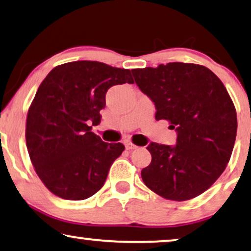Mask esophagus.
<instances>
[{"mask_svg":"<svg viewBox=\"0 0 251 251\" xmlns=\"http://www.w3.org/2000/svg\"><path fill=\"white\" fill-rule=\"evenodd\" d=\"M125 148L127 150H134V149H136V146L135 144H133V143H130V142H127L126 144H125Z\"/></svg>","mask_w":251,"mask_h":251,"instance_id":"34e87169","label":"esophagus"}]
</instances>
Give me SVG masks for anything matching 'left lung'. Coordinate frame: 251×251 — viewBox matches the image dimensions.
<instances>
[{
    "label": "left lung",
    "instance_id": "left-lung-1",
    "mask_svg": "<svg viewBox=\"0 0 251 251\" xmlns=\"http://www.w3.org/2000/svg\"><path fill=\"white\" fill-rule=\"evenodd\" d=\"M139 89L156 107V119L176 130L175 146L150 142V165L141 176L165 199L184 201L203 193L224 172L236 136L234 104L221 79L206 67L169 62L132 69Z\"/></svg>",
    "mask_w": 251,
    "mask_h": 251
}]
</instances>
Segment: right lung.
I'll use <instances>...</instances> for the list:
<instances>
[{
  "label": "right lung",
  "mask_w": 251,
  "mask_h": 251,
  "mask_svg": "<svg viewBox=\"0 0 251 251\" xmlns=\"http://www.w3.org/2000/svg\"><path fill=\"white\" fill-rule=\"evenodd\" d=\"M133 84L130 70L98 61H75L51 70L28 110L26 143L44 185L62 199L84 200L103 186L122 143H107L92 132L100 124L105 94Z\"/></svg>",
  "instance_id": "1"
}]
</instances>
